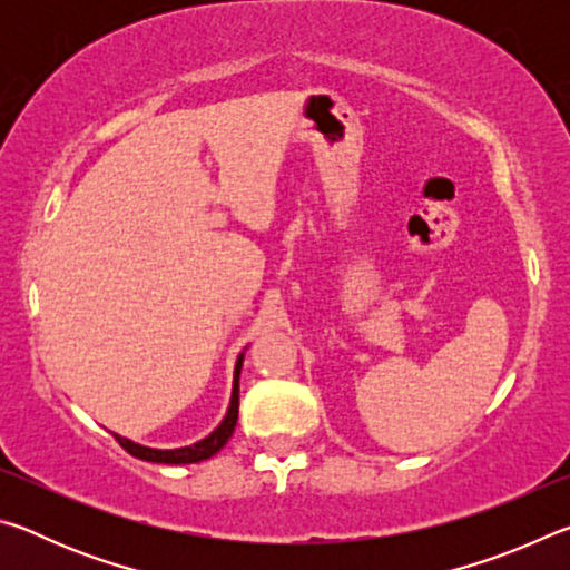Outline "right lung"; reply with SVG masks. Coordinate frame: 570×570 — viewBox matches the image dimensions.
I'll list each match as a JSON object with an SVG mask.
<instances>
[{"mask_svg":"<svg viewBox=\"0 0 570 570\" xmlns=\"http://www.w3.org/2000/svg\"><path fill=\"white\" fill-rule=\"evenodd\" d=\"M240 364H244V354L238 356L236 362V372H234V394H230V407L226 412L224 422L218 424V428L210 432L206 440L196 442V445L190 448H178V450H153V448H142V445H135V442L125 440L120 435H115V440L120 442V448L125 452H130L132 458L138 460H148V462H163V465H188V462H200V460H208L214 458L216 452L226 445L228 438L234 435L236 430V420H238V374H240Z\"/></svg>","mask_w":570,"mask_h":570,"instance_id":"right-lung-1","label":"right lung"}]
</instances>
